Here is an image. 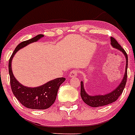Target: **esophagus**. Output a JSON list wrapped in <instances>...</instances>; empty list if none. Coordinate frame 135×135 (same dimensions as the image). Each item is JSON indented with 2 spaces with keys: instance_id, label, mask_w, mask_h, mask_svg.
<instances>
[{
  "instance_id": "34e87169",
  "label": "esophagus",
  "mask_w": 135,
  "mask_h": 135,
  "mask_svg": "<svg viewBox=\"0 0 135 135\" xmlns=\"http://www.w3.org/2000/svg\"><path fill=\"white\" fill-rule=\"evenodd\" d=\"M79 74V70H72L70 73V77H74V76H76L77 74Z\"/></svg>"
}]
</instances>
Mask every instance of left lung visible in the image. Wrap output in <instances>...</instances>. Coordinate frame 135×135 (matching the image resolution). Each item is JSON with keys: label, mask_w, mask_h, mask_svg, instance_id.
I'll list each match as a JSON object with an SVG mask.
<instances>
[{"label": "left lung", "mask_w": 135, "mask_h": 135, "mask_svg": "<svg viewBox=\"0 0 135 135\" xmlns=\"http://www.w3.org/2000/svg\"><path fill=\"white\" fill-rule=\"evenodd\" d=\"M111 45L114 47L116 48L118 50L121 51L123 54H124L126 58V72L124 74V77L122 81L120 82V85L117 88L112 91L111 93L106 95H94L91 96L89 95L86 93L84 88V84L82 81H81V97L82 98L83 101L88 104V106L93 107H102L104 105H107L109 104H111L112 102H115L116 100H118V98L120 97V95L122 94L123 91L127 81V70H128V55L126 54V51L123 49L121 46L118 43L115 38L113 37H111Z\"/></svg>", "instance_id": "left-lung-1"}]
</instances>
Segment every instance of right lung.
Instances as JSON below:
<instances>
[{
	"mask_svg": "<svg viewBox=\"0 0 135 135\" xmlns=\"http://www.w3.org/2000/svg\"><path fill=\"white\" fill-rule=\"evenodd\" d=\"M44 37L43 35H37L28 40L23 41L17 45L9 60V74L12 91L21 104L32 109H46L54 103L59 87L64 82L65 78L55 79L42 86L36 88H28L21 85L15 79L12 71L11 62L14 55L18 50L26 47L28 44L36 42Z\"/></svg>",
	"mask_w": 135,
	"mask_h": 135,
	"instance_id": "right-lung-1",
	"label": "right lung"
}]
</instances>
